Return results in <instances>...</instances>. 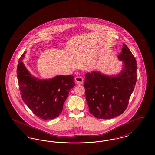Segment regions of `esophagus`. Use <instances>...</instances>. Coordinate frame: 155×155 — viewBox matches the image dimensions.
Segmentation results:
<instances>
[{
    "label": "esophagus",
    "mask_w": 155,
    "mask_h": 155,
    "mask_svg": "<svg viewBox=\"0 0 155 155\" xmlns=\"http://www.w3.org/2000/svg\"><path fill=\"white\" fill-rule=\"evenodd\" d=\"M75 81L78 85H81L84 82V79L81 77H79V76L75 78Z\"/></svg>",
    "instance_id": "34e87169"
}]
</instances>
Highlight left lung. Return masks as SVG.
<instances>
[{"label": "left lung", "mask_w": 155, "mask_h": 155, "mask_svg": "<svg viewBox=\"0 0 155 155\" xmlns=\"http://www.w3.org/2000/svg\"><path fill=\"white\" fill-rule=\"evenodd\" d=\"M118 58L123 61L122 71L107 75L93 71L85 74L84 87L90 113L95 118L108 119L124 112L137 81V62L127 46L123 44Z\"/></svg>", "instance_id": "8db88e82"}]
</instances>
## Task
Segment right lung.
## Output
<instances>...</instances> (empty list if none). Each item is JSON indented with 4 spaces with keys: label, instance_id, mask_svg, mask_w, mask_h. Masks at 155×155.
<instances>
[{
    "label": "right lung",
    "instance_id": "right-lung-1",
    "mask_svg": "<svg viewBox=\"0 0 155 155\" xmlns=\"http://www.w3.org/2000/svg\"><path fill=\"white\" fill-rule=\"evenodd\" d=\"M21 56L17 69L19 88L22 99L37 117L44 120L59 116L68 93L75 86L71 75H57L52 78L40 80L35 77L26 68Z\"/></svg>",
    "mask_w": 155,
    "mask_h": 155
}]
</instances>
